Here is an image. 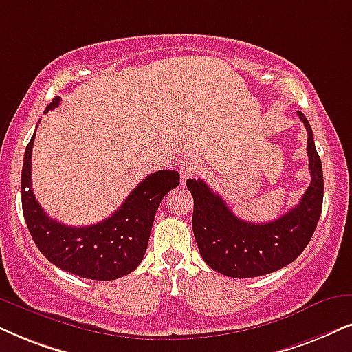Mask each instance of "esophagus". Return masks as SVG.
Masks as SVG:
<instances>
[{
	"label": "esophagus",
	"mask_w": 352,
	"mask_h": 352,
	"mask_svg": "<svg viewBox=\"0 0 352 352\" xmlns=\"http://www.w3.org/2000/svg\"><path fill=\"white\" fill-rule=\"evenodd\" d=\"M198 170H199V162L195 161V159H186V161L180 164V175L184 180L195 177L198 173Z\"/></svg>",
	"instance_id": "obj_1"
}]
</instances>
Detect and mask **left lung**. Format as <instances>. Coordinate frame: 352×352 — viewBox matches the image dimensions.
<instances>
[{
  "instance_id": "obj_1",
  "label": "left lung",
  "mask_w": 352,
  "mask_h": 352,
  "mask_svg": "<svg viewBox=\"0 0 352 352\" xmlns=\"http://www.w3.org/2000/svg\"><path fill=\"white\" fill-rule=\"evenodd\" d=\"M304 123L307 155L312 180L304 197L278 219L253 224L239 219L206 182L186 180L193 195V234L199 253L208 266L230 278H255L284 268L309 245L323 206V170L315 149L309 120L297 112Z\"/></svg>"
}]
</instances>
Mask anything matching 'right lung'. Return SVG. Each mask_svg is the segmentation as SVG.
Segmentation results:
<instances>
[{"label":"right lung","mask_w":352,"mask_h":352,"mask_svg":"<svg viewBox=\"0 0 352 352\" xmlns=\"http://www.w3.org/2000/svg\"><path fill=\"white\" fill-rule=\"evenodd\" d=\"M60 100L55 97L45 113L60 105ZM34 138L35 133L24 154L21 197L25 224L42 255L58 268L97 281H112L135 271L148 248L159 204L180 184L179 172L151 173L105 221L73 228L48 217L34 197L30 179Z\"/></svg>","instance_id":"right-lung-1"}]
</instances>
